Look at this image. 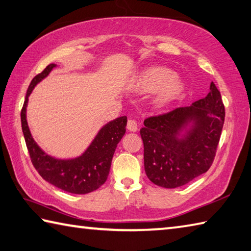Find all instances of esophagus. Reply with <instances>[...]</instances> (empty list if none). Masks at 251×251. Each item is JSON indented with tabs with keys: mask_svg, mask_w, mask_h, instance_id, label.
I'll return each instance as SVG.
<instances>
[{
	"mask_svg": "<svg viewBox=\"0 0 251 251\" xmlns=\"http://www.w3.org/2000/svg\"><path fill=\"white\" fill-rule=\"evenodd\" d=\"M127 129L129 131H137L138 126H137V122L134 120H129L127 122Z\"/></svg>",
	"mask_w": 251,
	"mask_h": 251,
	"instance_id": "34e87169",
	"label": "esophagus"
}]
</instances>
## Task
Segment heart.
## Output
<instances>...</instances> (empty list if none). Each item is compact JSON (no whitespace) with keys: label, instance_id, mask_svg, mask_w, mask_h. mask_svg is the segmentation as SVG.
<instances>
[{"label":"heart","instance_id":"heart-1","mask_svg":"<svg viewBox=\"0 0 251 251\" xmlns=\"http://www.w3.org/2000/svg\"><path fill=\"white\" fill-rule=\"evenodd\" d=\"M134 86L145 93H156V104L163 107L169 105L184 92V81L176 76L170 69L162 67L149 68L137 76Z\"/></svg>","mask_w":251,"mask_h":251}]
</instances>
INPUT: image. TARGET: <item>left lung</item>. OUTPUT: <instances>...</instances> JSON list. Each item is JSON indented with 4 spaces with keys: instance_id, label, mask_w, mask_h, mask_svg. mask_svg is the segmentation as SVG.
<instances>
[{
    "instance_id": "left-lung-1",
    "label": "left lung",
    "mask_w": 251,
    "mask_h": 251,
    "mask_svg": "<svg viewBox=\"0 0 251 251\" xmlns=\"http://www.w3.org/2000/svg\"><path fill=\"white\" fill-rule=\"evenodd\" d=\"M204 99L144 122V165L148 179L175 189L206 172L213 163L225 120L220 91L211 83Z\"/></svg>"
}]
</instances>
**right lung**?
Segmentation results:
<instances>
[{"instance_id": "obj_1", "label": "right lung", "mask_w": 251, "mask_h": 251, "mask_svg": "<svg viewBox=\"0 0 251 251\" xmlns=\"http://www.w3.org/2000/svg\"><path fill=\"white\" fill-rule=\"evenodd\" d=\"M56 67L54 63H50L30 82L21 112L23 134L31 162L44 180L66 192L86 194L99 189L106 181L117 144L125 135L127 117H117L104 125L88 148L78 157L60 159L45 152L31 136L26 111L28 98L35 86L47 78Z\"/></svg>"}]
</instances>
